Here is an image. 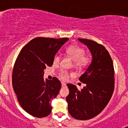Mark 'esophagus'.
<instances>
[{
	"instance_id": "obj_1",
	"label": "esophagus",
	"mask_w": 128,
	"mask_h": 128,
	"mask_svg": "<svg viewBox=\"0 0 128 128\" xmlns=\"http://www.w3.org/2000/svg\"><path fill=\"white\" fill-rule=\"evenodd\" d=\"M62 86H66V83H65V82H62Z\"/></svg>"
}]
</instances>
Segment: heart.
<instances>
[{"instance_id": "obj_1", "label": "heart", "mask_w": 128, "mask_h": 128, "mask_svg": "<svg viewBox=\"0 0 128 128\" xmlns=\"http://www.w3.org/2000/svg\"><path fill=\"white\" fill-rule=\"evenodd\" d=\"M66 54L74 61V66L77 68H83L88 66L91 62V58L88 55L84 54V50L78 46H72L68 47L66 50ZM60 61V55L57 53L54 55L53 62L58 64ZM70 73L65 70H62L59 72V76L62 80H66L69 78Z\"/></svg>"}]
</instances>
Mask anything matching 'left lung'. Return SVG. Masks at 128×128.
<instances>
[{
  "instance_id": "left-lung-1",
  "label": "left lung",
  "mask_w": 128,
  "mask_h": 128,
  "mask_svg": "<svg viewBox=\"0 0 128 128\" xmlns=\"http://www.w3.org/2000/svg\"><path fill=\"white\" fill-rule=\"evenodd\" d=\"M78 40L88 47L92 55V61L79 79L85 83V86L79 90L74 84H66L69 94L66 100L68 110L72 117L88 120L99 115L112 96L115 82L114 63L102 45L91 40Z\"/></svg>"
}]
</instances>
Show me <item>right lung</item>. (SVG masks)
Listing matches in <instances>:
<instances>
[{
  "mask_svg": "<svg viewBox=\"0 0 128 128\" xmlns=\"http://www.w3.org/2000/svg\"><path fill=\"white\" fill-rule=\"evenodd\" d=\"M68 38L38 37L22 48L14 63L12 84L19 104L26 112L42 118L51 113L50 100L56 98L62 84L57 78L44 80V69Z\"/></svg>",
  "mask_w": 128,
  "mask_h": 128,
  "instance_id": "add662e5",
  "label": "right lung"
}]
</instances>
